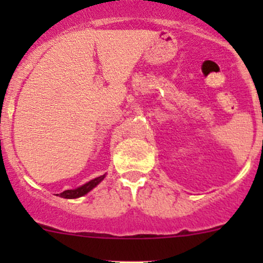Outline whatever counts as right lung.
Instances as JSON below:
<instances>
[{
  "instance_id": "right-lung-1",
  "label": "right lung",
  "mask_w": 263,
  "mask_h": 263,
  "mask_svg": "<svg viewBox=\"0 0 263 263\" xmlns=\"http://www.w3.org/2000/svg\"><path fill=\"white\" fill-rule=\"evenodd\" d=\"M104 178H105V174L104 176L98 177V178H95V179H91L90 182L85 183L84 185L75 188V190L63 191L62 193H58L57 196H60V197H63V198H79V197H81V196L86 195L87 192H90V191H91L94 187H97V185L99 184V183L102 182Z\"/></svg>"
}]
</instances>
